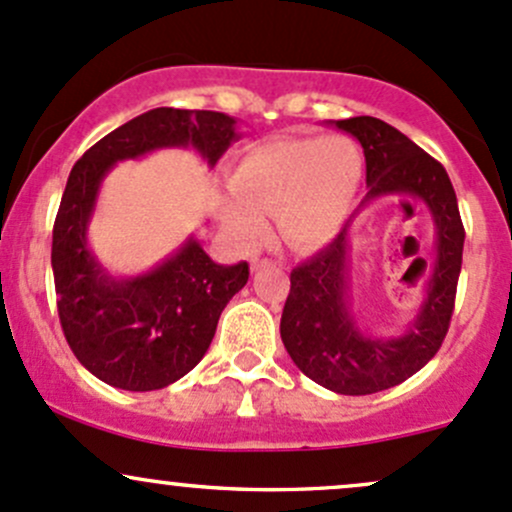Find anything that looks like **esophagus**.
Returning a JSON list of instances; mask_svg holds the SVG:
<instances>
[{"mask_svg":"<svg viewBox=\"0 0 512 512\" xmlns=\"http://www.w3.org/2000/svg\"><path fill=\"white\" fill-rule=\"evenodd\" d=\"M269 265H272V262H269V260H252L250 269H252V272H257V269H262V267H269Z\"/></svg>","mask_w":512,"mask_h":512,"instance_id":"34e87169","label":"esophagus"}]
</instances>
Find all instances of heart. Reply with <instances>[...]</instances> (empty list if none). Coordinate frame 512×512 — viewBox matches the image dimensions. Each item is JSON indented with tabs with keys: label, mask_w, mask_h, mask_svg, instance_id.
Listing matches in <instances>:
<instances>
[{
	"label": "heart",
	"mask_w": 512,
	"mask_h": 512,
	"mask_svg": "<svg viewBox=\"0 0 512 512\" xmlns=\"http://www.w3.org/2000/svg\"><path fill=\"white\" fill-rule=\"evenodd\" d=\"M364 182L362 148L347 136L274 138L247 148L218 204L223 226L240 245L267 235L274 213L284 243L313 252L330 245L355 211Z\"/></svg>",
	"instance_id": "obj_1"
}]
</instances>
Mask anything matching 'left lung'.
Wrapping results in <instances>:
<instances>
[{
  "instance_id": "8db88e82",
  "label": "left lung",
  "mask_w": 512,
  "mask_h": 512,
  "mask_svg": "<svg viewBox=\"0 0 512 512\" xmlns=\"http://www.w3.org/2000/svg\"><path fill=\"white\" fill-rule=\"evenodd\" d=\"M335 126L362 145L369 192L338 238L291 272L279 330L286 352L308 379L342 396H367L406 381L440 350L462 272L464 226L445 167L411 138L374 116ZM384 195L420 200L436 226V260L424 301L404 333L389 339L362 329L349 299L351 223Z\"/></svg>"
}]
</instances>
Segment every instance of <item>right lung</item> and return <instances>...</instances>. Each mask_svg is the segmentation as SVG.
<instances>
[{
  "label": "right lung",
  "instance_id": "1",
  "mask_svg": "<svg viewBox=\"0 0 512 512\" xmlns=\"http://www.w3.org/2000/svg\"><path fill=\"white\" fill-rule=\"evenodd\" d=\"M235 140L240 133L233 116L160 106L111 131L72 167L50 265L67 345L104 384L155 391L192 372L209 350L226 303L250 277L247 262L218 265L194 235L148 272L111 274L89 247L106 174L116 162L165 148H192L216 167Z\"/></svg>",
  "mask_w": 512,
  "mask_h": 512
}]
</instances>
